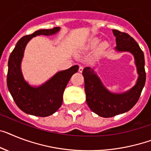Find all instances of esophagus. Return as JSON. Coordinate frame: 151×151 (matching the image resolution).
<instances>
[{"label": "esophagus", "instance_id": "1", "mask_svg": "<svg viewBox=\"0 0 151 151\" xmlns=\"http://www.w3.org/2000/svg\"><path fill=\"white\" fill-rule=\"evenodd\" d=\"M83 71V66L80 65V66H79V68H78V72H79V73H82Z\"/></svg>", "mask_w": 151, "mask_h": 151}]
</instances>
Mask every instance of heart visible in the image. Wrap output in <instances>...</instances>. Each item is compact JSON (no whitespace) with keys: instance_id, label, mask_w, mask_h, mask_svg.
I'll return each instance as SVG.
<instances>
[{"instance_id":"b5f03b06","label":"heart","mask_w":151,"mask_h":151,"mask_svg":"<svg viewBox=\"0 0 151 151\" xmlns=\"http://www.w3.org/2000/svg\"><path fill=\"white\" fill-rule=\"evenodd\" d=\"M99 40L98 39V38H94V39H93L92 41H91L89 46H90L91 48H94V47H96L97 45L99 44ZM106 47H107V43H103V44L101 45L100 48L101 49H103V48H106Z\"/></svg>"}]
</instances>
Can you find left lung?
Here are the masks:
<instances>
[{
	"label": "left lung",
	"instance_id": "8db88e82",
	"mask_svg": "<svg viewBox=\"0 0 151 151\" xmlns=\"http://www.w3.org/2000/svg\"><path fill=\"white\" fill-rule=\"evenodd\" d=\"M116 37V50L129 52L134 55L139 78L137 84L124 93H112L102 84L93 68L86 67L83 71L86 103L93 113L102 117H112L129 111L137 103L146 82L144 55L139 45L131 36L118 30H113Z\"/></svg>",
	"mask_w": 151,
	"mask_h": 151
}]
</instances>
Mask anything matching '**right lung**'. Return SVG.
I'll list each match as a JSON object with an SVG mask.
<instances>
[{
  "label": "right lung",
  "instance_id": "1",
  "mask_svg": "<svg viewBox=\"0 0 151 151\" xmlns=\"http://www.w3.org/2000/svg\"><path fill=\"white\" fill-rule=\"evenodd\" d=\"M58 27L52 29H42L32 35L22 37L10 55L7 85L16 105L24 113L45 117L52 115L62 104L63 93L73 74L78 70V65L56 73L41 86L35 88L24 80L21 70V62L25 46L33 37L40 35H51L58 32Z\"/></svg>",
  "mask_w": 151,
  "mask_h": 151
}]
</instances>
